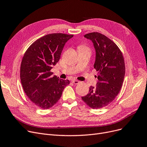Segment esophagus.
<instances>
[{
  "instance_id": "obj_1",
  "label": "esophagus",
  "mask_w": 147,
  "mask_h": 147,
  "mask_svg": "<svg viewBox=\"0 0 147 147\" xmlns=\"http://www.w3.org/2000/svg\"><path fill=\"white\" fill-rule=\"evenodd\" d=\"M72 83H73L74 84H79V81H78V80H72Z\"/></svg>"
}]
</instances>
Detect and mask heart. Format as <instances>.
Returning a JSON list of instances; mask_svg holds the SVG:
<instances>
[{
  "label": "heart",
  "instance_id": "heart-1",
  "mask_svg": "<svg viewBox=\"0 0 147 147\" xmlns=\"http://www.w3.org/2000/svg\"><path fill=\"white\" fill-rule=\"evenodd\" d=\"M79 49L80 50H86L89 51V49L88 47H87L85 45H81L79 46Z\"/></svg>",
  "mask_w": 147,
  "mask_h": 147
}]
</instances>
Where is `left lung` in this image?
Instances as JSON below:
<instances>
[{
	"instance_id": "8db88e82",
	"label": "left lung",
	"mask_w": 147,
	"mask_h": 147,
	"mask_svg": "<svg viewBox=\"0 0 147 147\" xmlns=\"http://www.w3.org/2000/svg\"><path fill=\"white\" fill-rule=\"evenodd\" d=\"M84 37L94 43L96 52L94 67L98 72V82L96 87L90 86L89 93L82 99L92 109H101L119 93L125 78V61L116 44L105 35L93 32Z\"/></svg>"
}]
</instances>
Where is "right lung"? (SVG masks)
I'll use <instances>...</instances> for the list:
<instances>
[{
  "label": "right lung",
  "instance_id": "add662e5",
  "mask_svg": "<svg viewBox=\"0 0 147 147\" xmlns=\"http://www.w3.org/2000/svg\"><path fill=\"white\" fill-rule=\"evenodd\" d=\"M73 37L63 33L44 36L30 45L22 58L20 79L23 89L40 109L52 107L69 83L68 80L53 76L51 69L59 61L65 43Z\"/></svg>",
  "mask_w": 147,
  "mask_h": 147
}]
</instances>
